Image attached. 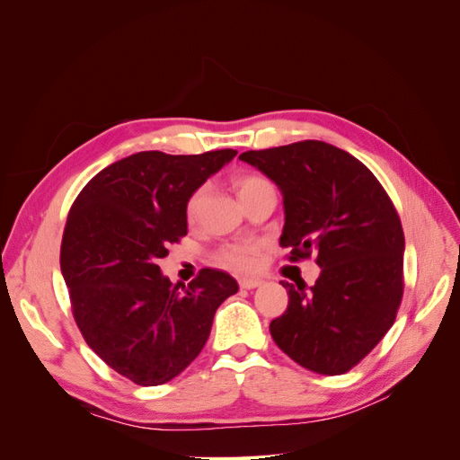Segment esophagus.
<instances>
[{
    "mask_svg": "<svg viewBox=\"0 0 460 460\" xmlns=\"http://www.w3.org/2000/svg\"><path fill=\"white\" fill-rule=\"evenodd\" d=\"M259 286H262L261 278H242L240 280V288H243V289H255Z\"/></svg>",
    "mask_w": 460,
    "mask_h": 460,
    "instance_id": "1",
    "label": "esophagus"
}]
</instances>
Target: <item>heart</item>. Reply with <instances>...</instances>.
Segmentation results:
<instances>
[{
    "label": "heart",
    "instance_id": "obj_1",
    "mask_svg": "<svg viewBox=\"0 0 460 460\" xmlns=\"http://www.w3.org/2000/svg\"><path fill=\"white\" fill-rule=\"evenodd\" d=\"M234 186H235V190H238L240 198H245L249 191L264 188V186H270V184L261 176L243 174V176L235 178ZM203 193H205V190L199 188L188 198V203H186L188 220H193L198 217L201 201H203ZM261 253H262V247H261L259 242H252V240L234 242V243H228V245L220 249V252L217 253V262L220 264V267H225V269L234 270V272H249V270H253V269L259 267Z\"/></svg>",
    "mask_w": 460,
    "mask_h": 460
}]
</instances>
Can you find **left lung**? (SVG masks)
Wrapping results in <instances>:
<instances>
[{
	"instance_id": "obj_1",
	"label": "left lung",
	"mask_w": 460,
	"mask_h": 460,
	"mask_svg": "<svg viewBox=\"0 0 460 460\" xmlns=\"http://www.w3.org/2000/svg\"><path fill=\"white\" fill-rule=\"evenodd\" d=\"M280 188L289 261L316 255L314 286L282 282L288 309L272 340L303 368L338 376L363 360L395 323L405 235L392 199L367 166L318 140L245 151Z\"/></svg>"
}]
</instances>
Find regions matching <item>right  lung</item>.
<instances>
[{
	"mask_svg": "<svg viewBox=\"0 0 460 460\" xmlns=\"http://www.w3.org/2000/svg\"><path fill=\"white\" fill-rule=\"evenodd\" d=\"M238 151H140L97 172L80 191L61 243V272L86 343L137 385L171 382L196 358L220 303L238 291L222 270L186 286L159 259L188 234V198Z\"/></svg>",
	"mask_w": 460,
	"mask_h": 460,
	"instance_id": "obj_1",
	"label": "right lung"
}]
</instances>
